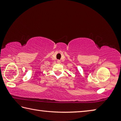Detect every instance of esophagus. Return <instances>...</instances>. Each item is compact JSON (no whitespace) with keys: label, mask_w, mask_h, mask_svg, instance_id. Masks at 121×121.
<instances>
[{"label":"esophagus","mask_w":121,"mask_h":121,"mask_svg":"<svg viewBox=\"0 0 121 121\" xmlns=\"http://www.w3.org/2000/svg\"><path fill=\"white\" fill-rule=\"evenodd\" d=\"M57 63H61V62H60V60H57Z\"/></svg>","instance_id":"34e87169"}]
</instances>
